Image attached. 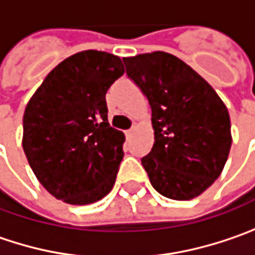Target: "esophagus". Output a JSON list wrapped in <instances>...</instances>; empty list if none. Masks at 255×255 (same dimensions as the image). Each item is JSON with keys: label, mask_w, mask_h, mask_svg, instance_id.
Returning <instances> with one entry per match:
<instances>
[{"label": "esophagus", "mask_w": 255, "mask_h": 255, "mask_svg": "<svg viewBox=\"0 0 255 255\" xmlns=\"http://www.w3.org/2000/svg\"><path fill=\"white\" fill-rule=\"evenodd\" d=\"M132 132H134V128H129V129H127V131H126V135H127V138H129V137L132 135Z\"/></svg>", "instance_id": "obj_1"}]
</instances>
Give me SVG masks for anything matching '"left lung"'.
I'll return each instance as SVG.
<instances>
[{
	"mask_svg": "<svg viewBox=\"0 0 255 255\" xmlns=\"http://www.w3.org/2000/svg\"><path fill=\"white\" fill-rule=\"evenodd\" d=\"M123 60L151 108L154 144L141 158L151 186L174 201L199 196L219 177L230 154L225 104L201 75L170 53Z\"/></svg>",
	"mask_w": 255,
	"mask_h": 255,
	"instance_id": "obj_1",
	"label": "left lung"
}]
</instances>
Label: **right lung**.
I'll use <instances>...</instances> for the list:
<instances>
[{"mask_svg": "<svg viewBox=\"0 0 255 255\" xmlns=\"http://www.w3.org/2000/svg\"><path fill=\"white\" fill-rule=\"evenodd\" d=\"M123 75L118 56L79 52L53 69L28 101L24 153L56 199L88 205L111 192L126 137L108 124L105 94Z\"/></svg>", "mask_w": 255, "mask_h": 255, "instance_id": "add662e5", "label": "right lung"}]
</instances>
